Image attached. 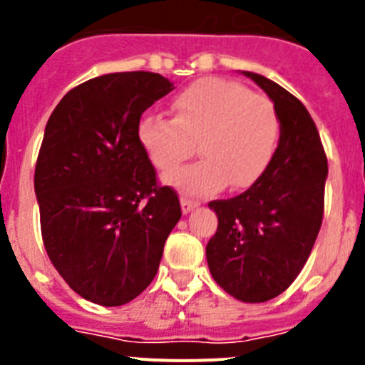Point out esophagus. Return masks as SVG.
I'll return each mask as SVG.
<instances>
[{
  "instance_id": "obj_1",
  "label": "esophagus",
  "mask_w": 365,
  "mask_h": 365,
  "mask_svg": "<svg viewBox=\"0 0 365 365\" xmlns=\"http://www.w3.org/2000/svg\"><path fill=\"white\" fill-rule=\"evenodd\" d=\"M197 206H199L197 201H192V199L188 197L180 199V210H182V214H190V212L195 210Z\"/></svg>"
}]
</instances>
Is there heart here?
<instances>
[{"instance_id": "obj_1", "label": "heart", "mask_w": 365, "mask_h": 365, "mask_svg": "<svg viewBox=\"0 0 365 365\" xmlns=\"http://www.w3.org/2000/svg\"><path fill=\"white\" fill-rule=\"evenodd\" d=\"M173 118L146 113L137 122V140L160 173L175 172L199 140L202 160L166 177L168 185L190 195H210L230 182L256 185L279 144L278 113L267 98L232 80L201 78L172 102Z\"/></svg>"}]
</instances>
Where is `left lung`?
<instances>
[{"label":"left lung","instance_id":"left-lung-1","mask_svg":"<svg viewBox=\"0 0 365 365\" xmlns=\"http://www.w3.org/2000/svg\"><path fill=\"white\" fill-rule=\"evenodd\" d=\"M274 102L282 133L272 163L256 185L208 202L217 232L206 261L222 291L247 303L269 302L303 269L324 219L327 157L305 106L261 74L243 71Z\"/></svg>","mask_w":365,"mask_h":365}]
</instances>
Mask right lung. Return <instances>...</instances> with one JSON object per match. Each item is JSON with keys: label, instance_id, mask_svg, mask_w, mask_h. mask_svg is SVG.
<instances>
[{"label": "right lung", "instance_id": "add662e5", "mask_svg": "<svg viewBox=\"0 0 365 365\" xmlns=\"http://www.w3.org/2000/svg\"><path fill=\"white\" fill-rule=\"evenodd\" d=\"M172 89L148 71L102 74L71 89L45 125L34 170L45 250L76 294L104 307L153 282L180 219L177 193L157 182L135 133Z\"/></svg>", "mask_w": 365, "mask_h": 365}]
</instances>
